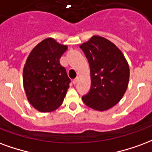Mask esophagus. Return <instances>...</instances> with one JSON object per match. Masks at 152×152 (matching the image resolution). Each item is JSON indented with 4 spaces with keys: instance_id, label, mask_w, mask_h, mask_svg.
<instances>
[{
    "instance_id": "esophagus-1",
    "label": "esophagus",
    "mask_w": 152,
    "mask_h": 152,
    "mask_svg": "<svg viewBox=\"0 0 152 152\" xmlns=\"http://www.w3.org/2000/svg\"><path fill=\"white\" fill-rule=\"evenodd\" d=\"M79 81V77H75V79L73 80V83H74V84H76Z\"/></svg>"
}]
</instances>
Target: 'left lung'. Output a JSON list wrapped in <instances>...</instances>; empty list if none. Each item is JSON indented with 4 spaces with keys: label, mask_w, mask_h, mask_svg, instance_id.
Returning <instances> with one entry per match:
<instances>
[{
    "label": "left lung",
    "mask_w": 152,
    "mask_h": 152,
    "mask_svg": "<svg viewBox=\"0 0 152 152\" xmlns=\"http://www.w3.org/2000/svg\"><path fill=\"white\" fill-rule=\"evenodd\" d=\"M91 69L90 91L83 101L97 111H106L120 101L129 78L127 61L118 48L107 39L94 35L80 45Z\"/></svg>",
    "instance_id": "left-lung-1"
}]
</instances>
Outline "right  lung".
<instances>
[{
	"mask_svg": "<svg viewBox=\"0 0 152 152\" xmlns=\"http://www.w3.org/2000/svg\"><path fill=\"white\" fill-rule=\"evenodd\" d=\"M67 48L47 38L32 49L26 59L23 87L29 103L38 111H54L63 103L70 79L60 58Z\"/></svg>",
	"mask_w": 152,
	"mask_h": 152,
	"instance_id": "1",
	"label": "right lung"
}]
</instances>
